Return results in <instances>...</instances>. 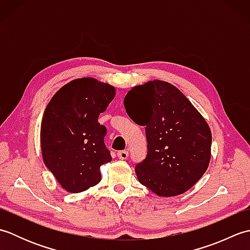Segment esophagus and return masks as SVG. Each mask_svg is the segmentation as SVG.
Here are the masks:
<instances>
[{"label": "esophagus", "instance_id": "esophagus-1", "mask_svg": "<svg viewBox=\"0 0 250 250\" xmlns=\"http://www.w3.org/2000/svg\"><path fill=\"white\" fill-rule=\"evenodd\" d=\"M117 156H118V158L121 159V160H125V159L129 157V152L128 150H121L117 152Z\"/></svg>", "mask_w": 250, "mask_h": 250}]
</instances>
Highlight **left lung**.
Masks as SVG:
<instances>
[{"mask_svg": "<svg viewBox=\"0 0 250 250\" xmlns=\"http://www.w3.org/2000/svg\"><path fill=\"white\" fill-rule=\"evenodd\" d=\"M124 103L130 118L146 126L147 156L135 167L139 182L164 198L193 187L210 161L204 117L180 90L158 79L132 88Z\"/></svg>", "mask_w": 250, "mask_h": 250, "instance_id": "obj_1", "label": "left lung"}]
</instances>
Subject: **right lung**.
Returning a JSON list of instances; mask_svg holds the SVG:
<instances>
[{"label": "right lung", "mask_w": 250, "mask_h": 250, "mask_svg": "<svg viewBox=\"0 0 250 250\" xmlns=\"http://www.w3.org/2000/svg\"><path fill=\"white\" fill-rule=\"evenodd\" d=\"M116 95L115 87L91 77L77 78L55 93L41 125V148L47 168L67 192L101 182L100 167L111 161L98 122Z\"/></svg>", "instance_id": "right-lung-1"}]
</instances>
